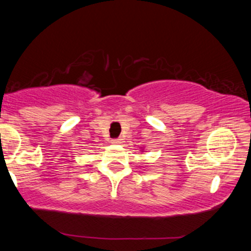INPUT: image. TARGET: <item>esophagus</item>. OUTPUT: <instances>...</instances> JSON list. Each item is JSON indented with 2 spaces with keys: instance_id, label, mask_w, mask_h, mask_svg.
Wrapping results in <instances>:
<instances>
[{
  "instance_id": "1",
  "label": "esophagus",
  "mask_w": 251,
  "mask_h": 251,
  "mask_svg": "<svg viewBox=\"0 0 251 251\" xmlns=\"http://www.w3.org/2000/svg\"><path fill=\"white\" fill-rule=\"evenodd\" d=\"M112 143L119 144V143H120V139H112Z\"/></svg>"
}]
</instances>
